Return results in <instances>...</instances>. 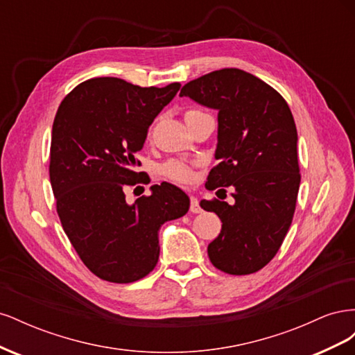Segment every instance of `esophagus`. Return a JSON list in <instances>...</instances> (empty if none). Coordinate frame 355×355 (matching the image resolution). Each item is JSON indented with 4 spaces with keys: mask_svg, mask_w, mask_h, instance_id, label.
<instances>
[{
    "mask_svg": "<svg viewBox=\"0 0 355 355\" xmlns=\"http://www.w3.org/2000/svg\"><path fill=\"white\" fill-rule=\"evenodd\" d=\"M189 211L192 213H200L201 207H200V202L196 197H191V206H189Z\"/></svg>",
    "mask_w": 355,
    "mask_h": 355,
    "instance_id": "1",
    "label": "esophagus"
}]
</instances>
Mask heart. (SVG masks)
Instances as JSON below:
<instances>
[{
    "instance_id": "heart-1",
    "label": "heart",
    "mask_w": 355,
    "mask_h": 355,
    "mask_svg": "<svg viewBox=\"0 0 355 355\" xmlns=\"http://www.w3.org/2000/svg\"><path fill=\"white\" fill-rule=\"evenodd\" d=\"M192 112H198V111H188L185 114V116ZM161 171H163V175L166 178H168L173 182H178V184H188V182H191L192 178H194V171H192V167L185 163H182V161H176V159L167 161V163L161 167Z\"/></svg>"
}]
</instances>
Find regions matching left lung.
I'll return each mask as SVG.
<instances>
[{"label":"left lung","instance_id":"8db88e82","mask_svg":"<svg viewBox=\"0 0 355 355\" xmlns=\"http://www.w3.org/2000/svg\"><path fill=\"white\" fill-rule=\"evenodd\" d=\"M179 96L218 111L219 164L206 188H234V204L200 202L222 220L207 247L210 262L227 274H253L277 254L292 225L300 184L293 115L271 85L237 68L192 80Z\"/></svg>","mask_w":355,"mask_h":355}]
</instances>
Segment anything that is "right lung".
I'll list each match as a JSON object with an SVG mask.
<instances>
[{
    "label": "right lung",
    "instance_id": "add662e5",
    "mask_svg": "<svg viewBox=\"0 0 355 355\" xmlns=\"http://www.w3.org/2000/svg\"><path fill=\"white\" fill-rule=\"evenodd\" d=\"M180 89L139 87L101 77L78 84L62 101L50 146V182L62 227L83 263L102 280L133 283L159 256L161 225L188 211L189 198L163 182L151 196L125 201L124 189L145 184L135 171L148 128Z\"/></svg>",
    "mask_w": 355,
    "mask_h": 355
}]
</instances>
